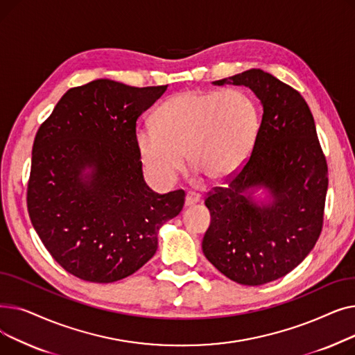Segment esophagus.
Returning <instances> with one entry per match:
<instances>
[{
    "label": "esophagus",
    "instance_id": "esophagus-1",
    "mask_svg": "<svg viewBox=\"0 0 355 355\" xmlns=\"http://www.w3.org/2000/svg\"><path fill=\"white\" fill-rule=\"evenodd\" d=\"M200 200H201L200 194L190 191V193H187V196H185V202L184 204H185V207H190V206H194V204L200 202Z\"/></svg>",
    "mask_w": 355,
    "mask_h": 355
}]
</instances>
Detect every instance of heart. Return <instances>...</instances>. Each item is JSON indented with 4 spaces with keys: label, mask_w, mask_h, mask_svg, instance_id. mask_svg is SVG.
Listing matches in <instances>:
<instances>
[{
    "label": "heart",
    "mask_w": 355,
    "mask_h": 355,
    "mask_svg": "<svg viewBox=\"0 0 355 355\" xmlns=\"http://www.w3.org/2000/svg\"><path fill=\"white\" fill-rule=\"evenodd\" d=\"M260 128L256 102L241 90H185L164 101L154 128L138 129L134 142L146 174L171 182L185 161L194 175L221 181L249 159Z\"/></svg>",
    "instance_id": "heart-1"
}]
</instances>
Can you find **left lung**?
Masks as SVG:
<instances>
[{
    "label": "left lung",
    "instance_id": "left-lung-1",
    "mask_svg": "<svg viewBox=\"0 0 355 355\" xmlns=\"http://www.w3.org/2000/svg\"><path fill=\"white\" fill-rule=\"evenodd\" d=\"M213 85L249 87L263 116L249 161L206 198L202 253L232 281L265 285L300 265L321 234L327 161L300 92L260 69Z\"/></svg>",
    "mask_w": 355,
    "mask_h": 355
}]
</instances>
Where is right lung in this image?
<instances>
[{
    "label": "right lung",
    "instance_id": "1",
    "mask_svg": "<svg viewBox=\"0 0 355 355\" xmlns=\"http://www.w3.org/2000/svg\"><path fill=\"white\" fill-rule=\"evenodd\" d=\"M165 90L92 80L69 89L35 135L33 227L55 262L83 281L135 273L155 254L161 226L182 210V190H149L134 142L137 119Z\"/></svg>",
    "mask_w": 355,
    "mask_h": 355
}]
</instances>
